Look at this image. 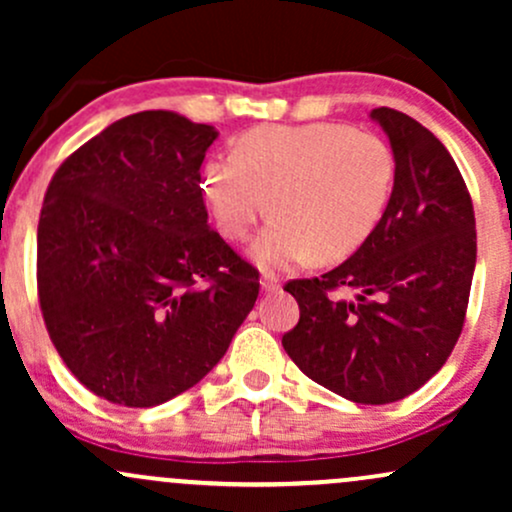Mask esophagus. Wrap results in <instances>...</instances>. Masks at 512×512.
I'll list each match as a JSON object with an SVG mask.
<instances>
[{
  "label": "esophagus",
  "instance_id": "1",
  "mask_svg": "<svg viewBox=\"0 0 512 512\" xmlns=\"http://www.w3.org/2000/svg\"><path fill=\"white\" fill-rule=\"evenodd\" d=\"M260 286H262V291H264V293H276V291L281 289L279 279H276L274 274H264L262 279H260Z\"/></svg>",
  "mask_w": 512,
  "mask_h": 512
}]
</instances>
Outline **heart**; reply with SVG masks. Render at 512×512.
<instances>
[{
  "instance_id": "obj_1",
  "label": "heart",
  "mask_w": 512,
  "mask_h": 512,
  "mask_svg": "<svg viewBox=\"0 0 512 512\" xmlns=\"http://www.w3.org/2000/svg\"><path fill=\"white\" fill-rule=\"evenodd\" d=\"M392 187L390 146L342 122L255 127L233 156L209 158L199 173V192L226 238L245 240L264 209L274 214L250 250L262 269L349 257L378 228Z\"/></svg>"
}]
</instances>
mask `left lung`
<instances>
[{"mask_svg":"<svg viewBox=\"0 0 512 512\" xmlns=\"http://www.w3.org/2000/svg\"><path fill=\"white\" fill-rule=\"evenodd\" d=\"M370 120L395 156L390 204L349 260L286 284L301 320L281 344L317 385L358 404H390L431 380L457 344L477 231L467 185L433 132L392 108H375Z\"/></svg>","mask_w":512,"mask_h":512,"instance_id":"left-lung-1","label":"left lung"}]
</instances>
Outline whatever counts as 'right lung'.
Wrapping results in <instances>:
<instances>
[{"label":"right lung","mask_w":512,"mask_h":512,"mask_svg":"<svg viewBox=\"0 0 512 512\" xmlns=\"http://www.w3.org/2000/svg\"><path fill=\"white\" fill-rule=\"evenodd\" d=\"M219 137L173 110L122 117L57 168L38 223V296L74 378L122 407L190 390L260 293L207 223L204 154Z\"/></svg>","instance_id":"add662e5"}]
</instances>
